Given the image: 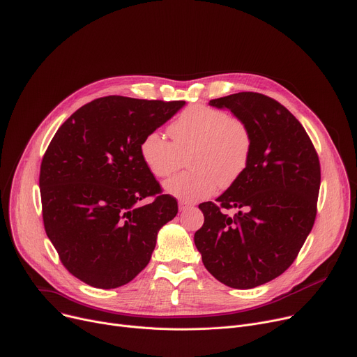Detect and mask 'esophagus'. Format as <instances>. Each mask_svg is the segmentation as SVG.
I'll return each mask as SVG.
<instances>
[{
  "instance_id": "34e87169",
  "label": "esophagus",
  "mask_w": 357,
  "mask_h": 357,
  "mask_svg": "<svg viewBox=\"0 0 357 357\" xmlns=\"http://www.w3.org/2000/svg\"><path fill=\"white\" fill-rule=\"evenodd\" d=\"M188 209H190V205L186 202H179V211L181 212H186Z\"/></svg>"
}]
</instances>
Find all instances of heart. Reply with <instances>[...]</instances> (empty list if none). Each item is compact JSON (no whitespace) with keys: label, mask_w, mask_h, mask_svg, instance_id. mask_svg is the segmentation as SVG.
<instances>
[{"label":"heart","mask_w":357,"mask_h":357,"mask_svg":"<svg viewBox=\"0 0 357 357\" xmlns=\"http://www.w3.org/2000/svg\"><path fill=\"white\" fill-rule=\"evenodd\" d=\"M172 142L158 131L139 145L146 169L158 179H168L188 158L189 171L167 183L172 195L198 202L222 188L234 185L246 171L253 138L249 125L219 108L195 104L182 111L169 125Z\"/></svg>","instance_id":"1"}]
</instances>
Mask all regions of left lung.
Here are the masks:
<instances>
[{
    "label": "left lung",
    "instance_id": "left-lung-1",
    "mask_svg": "<svg viewBox=\"0 0 357 357\" xmlns=\"http://www.w3.org/2000/svg\"><path fill=\"white\" fill-rule=\"evenodd\" d=\"M209 104L249 125L253 149L243 175L216 202L199 205L205 222L193 239L212 276L250 289L298 257L316 219L320 162L302 123L271 96L238 92ZM229 208L238 212L231 217Z\"/></svg>",
    "mask_w": 357,
    "mask_h": 357
}]
</instances>
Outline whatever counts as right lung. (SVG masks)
I'll return each instance as SVG.
<instances>
[{
    "label": "right lung",
    "mask_w": 357,
    "mask_h": 357,
    "mask_svg": "<svg viewBox=\"0 0 357 357\" xmlns=\"http://www.w3.org/2000/svg\"><path fill=\"white\" fill-rule=\"evenodd\" d=\"M185 101L93 100L63 122L40 169L47 236L66 269L89 286L131 282L151 261L158 231L178 213L139 153L142 139ZM153 201L141 206L140 201Z\"/></svg>",
    "instance_id": "1"
}]
</instances>
